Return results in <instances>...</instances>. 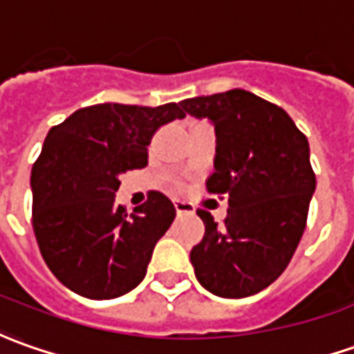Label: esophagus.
<instances>
[{
    "label": "esophagus",
    "instance_id": "obj_1",
    "mask_svg": "<svg viewBox=\"0 0 354 354\" xmlns=\"http://www.w3.org/2000/svg\"><path fill=\"white\" fill-rule=\"evenodd\" d=\"M174 207H176L178 215H189V213H194L196 209L192 203H187L184 199H174Z\"/></svg>",
    "mask_w": 354,
    "mask_h": 354
}]
</instances>
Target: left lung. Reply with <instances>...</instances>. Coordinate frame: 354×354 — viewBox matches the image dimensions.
<instances>
[{"label":"left lung","mask_w":354,"mask_h":354,"mask_svg":"<svg viewBox=\"0 0 354 354\" xmlns=\"http://www.w3.org/2000/svg\"><path fill=\"white\" fill-rule=\"evenodd\" d=\"M182 108L215 127L207 189L228 199L221 225L197 211L205 234L189 252L196 277L215 297H252L285 271L306 228L316 189L308 139L283 108L244 88L187 98Z\"/></svg>","instance_id":"1"}]
</instances>
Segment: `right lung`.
Instances as JSON below:
<instances>
[{
    "label": "right lung",
    "mask_w": 354,
    "mask_h": 354,
    "mask_svg": "<svg viewBox=\"0 0 354 354\" xmlns=\"http://www.w3.org/2000/svg\"><path fill=\"white\" fill-rule=\"evenodd\" d=\"M186 116L176 102L81 108L48 131L30 172L32 228L46 266L69 290L110 300L136 288L176 209L160 192L127 215L120 176L147 165L158 127Z\"/></svg>",
    "instance_id": "right-lung-1"
}]
</instances>
